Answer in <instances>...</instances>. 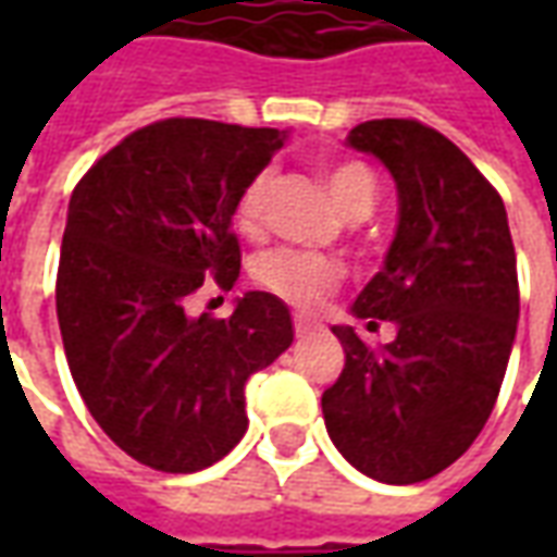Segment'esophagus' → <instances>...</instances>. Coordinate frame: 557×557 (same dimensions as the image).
Instances as JSON below:
<instances>
[{
    "mask_svg": "<svg viewBox=\"0 0 557 557\" xmlns=\"http://www.w3.org/2000/svg\"><path fill=\"white\" fill-rule=\"evenodd\" d=\"M315 322L313 319H307V315H295V334H298V337H310V334H315Z\"/></svg>",
    "mask_w": 557,
    "mask_h": 557,
    "instance_id": "obj_1",
    "label": "esophagus"
}]
</instances>
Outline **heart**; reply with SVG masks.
Masks as SVG:
<instances>
[{"label": "heart", "instance_id": "b5f03b06", "mask_svg": "<svg viewBox=\"0 0 557 557\" xmlns=\"http://www.w3.org/2000/svg\"><path fill=\"white\" fill-rule=\"evenodd\" d=\"M268 184H271V172H259L253 182L244 187L238 202H235V226L244 235H256L259 232ZM325 184L346 218H367L373 211L379 187H375L373 172L367 170L363 163H358V160H343V163L327 166ZM253 277L262 289L277 295L286 304L313 307V304L322 301L325 292L337 286L339 271L322 253L295 250V247H277V250H268V253L256 259Z\"/></svg>", "mask_w": 557, "mask_h": 557}]
</instances>
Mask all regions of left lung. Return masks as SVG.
Instances as JSON below:
<instances>
[{"instance_id":"obj_1","label":"left lung","mask_w":557,"mask_h":557,"mask_svg":"<svg viewBox=\"0 0 557 557\" xmlns=\"http://www.w3.org/2000/svg\"><path fill=\"white\" fill-rule=\"evenodd\" d=\"M346 146L397 182V235L351 304L358 319L394 322L397 337L370 349L355 327H331L346 367L322 414L361 474L406 486L456 462L490 420L519 322L516 250L498 190L444 134L373 119Z\"/></svg>"}]
</instances>
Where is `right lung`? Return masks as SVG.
I'll return each mask as SVG.
<instances>
[{"label":"right lung","mask_w":557,"mask_h":557,"mask_svg":"<svg viewBox=\"0 0 557 557\" xmlns=\"http://www.w3.org/2000/svg\"><path fill=\"white\" fill-rule=\"evenodd\" d=\"M283 143L274 127L163 119L71 194L55 277L67 367L98 426L154 471L230 454L247 432V379L292 346L289 307L271 292H247L230 319L184 307L208 280L235 286V202Z\"/></svg>","instance_id":"right-lung-1"}]
</instances>
